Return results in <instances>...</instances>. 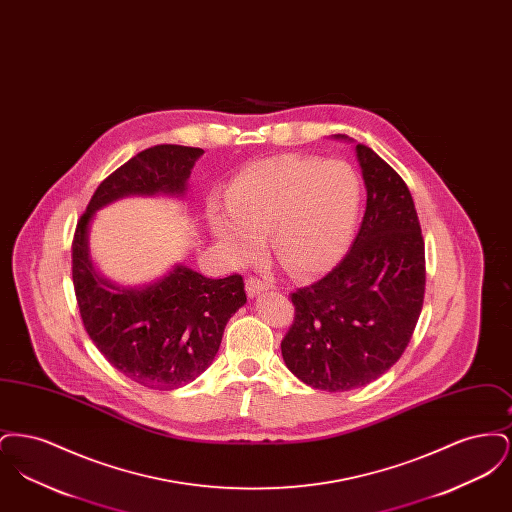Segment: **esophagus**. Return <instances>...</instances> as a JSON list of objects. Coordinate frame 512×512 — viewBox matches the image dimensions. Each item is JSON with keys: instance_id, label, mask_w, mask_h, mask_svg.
<instances>
[{"instance_id": "esophagus-1", "label": "esophagus", "mask_w": 512, "mask_h": 512, "mask_svg": "<svg viewBox=\"0 0 512 512\" xmlns=\"http://www.w3.org/2000/svg\"><path fill=\"white\" fill-rule=\"evenodd\" d=\"M268 284L267 282H263L261 278H255V276H249L247 280H245V292L249 297H257L259 293L267 292Z\"/></svg>"}]
</instances>
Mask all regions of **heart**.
<instances>
[{"label":"heart","instance_id":"1","mask_svg":"<svg viewBox=\"0 0 512 512\" xmlns=\"http://www.w3.org/2000/svg\"><path fill=\"white\" fill-rule=\"evenodd\" d=\"M361 182L336 159L276 155L240 172L213 201L207 219L236 261L253 259L268 234L272 257L293 276H317L338 265L353 238Z\"/></svg>","mask_w":512,"mask_h":512}]
</instances>
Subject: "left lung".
Returning a JSON list of instances; mask_svg holds the SVG:
<instances>
[{
	"instance_id": "left-lung-1",
	"label": "left lung",
	"mask_w": 512,
	"mask_h": 512,
	"mask_svg": "<svg viewBox=\"0 0 512 512\" xmlns=\"http://www.w3.org/2000/svg\"><path fill=\"white\" fill-rule=\"evenodd\" d=\"M355 149L366 186L359 234L338 267L292 293L295 317L282 340L284 363L315 390H355L390 370L413 338L424 301L413 195L370 147Z\"/></svg>"
}]
</instances>
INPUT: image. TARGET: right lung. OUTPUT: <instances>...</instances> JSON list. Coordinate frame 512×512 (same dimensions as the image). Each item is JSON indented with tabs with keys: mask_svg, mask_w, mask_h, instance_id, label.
<instances>
[{
	"mask_svg": "<svg viewBox=\"0 0 512 512\" xmlns=\"http://www.w3.org/2000/svg\"><path fill=\"white\" fill-rule=\"evenodd\" d=\"M199 147L153 146L140 151L92 195L76 224L73 284L80 317L101 355L140 386L176 390L213 363L226 322L245 305L244 278H207L176 265L144 288H119L94 270L88 228L96 211L126 195H184Z\"/></svg>",
	"mask_w": 512,
	"mask_h": 512,
	"instance_id": "add662e5",
	"label": "right lung"
}]
</instances>
